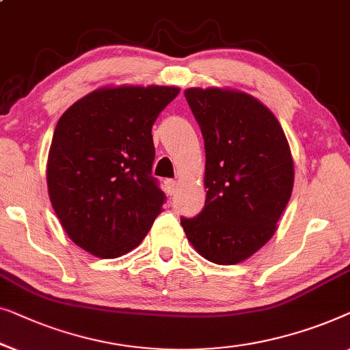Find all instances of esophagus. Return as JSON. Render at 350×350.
I'll return each mask as SVG.
<instances>
[{"mask_svg": "<svg viewBox=\"0 0 350 350\" xmlns=\"http://www.w3.org/2000/svg\"><path fill=\"white\" fill-rule=\"evenodd\" d=\"M165 189L170 195H174L176 190H177V182L173 180V179H166L165 180Z\"/></svg>", "mask_w": 350, "mask_h": 350, "instance_id": "esophagus-1", "label": "esophagus"}]
</instances>
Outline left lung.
Wrapping results in <instances>:
<instances>
[{
  "mask_svg": "<svg viewBox=\"0 0 350 350\" xmlns=\"http://www.w3.org/2000/svg\"><path fill=\"white\" fill-rule=\"evenodd\" d=\"M204 137V208L180 219L187 239L217 265L244 262L278 230L293 190L285 133L263 103L231 88L184 92Z\"/></svg>",
  "mask_w": 350,
  "mask_h": 350,
  "instance_id": "8db88e82",
  "label": "left lung"
}]
</instances>
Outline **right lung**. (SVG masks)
<instances>
[{"mask_svg":"<svg viewBox=\"0 0 350 350\" xmlns=\"http://www.w3.org/2000/svg\"><path fill=\"white\" fill-rule=\"evenodd\" d=\"M179 92L103 87L58 120L47 159L49 198L70 239L88 254H128L161 213L166 196L152 177V125Z\"/></svg>","mask_w":350,"mask_h":350,"instance_id":"right-lung-1","label":"right lung"}]
</instances>
